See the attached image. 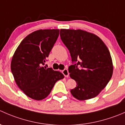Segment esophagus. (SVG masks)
Returning <instances> with one entry per match:
<instances>
[{"mask_svg":"<svg viewBox=\"0 0 125 125\" xmlns=\"http://www.w3.org/2000/svg\"><path fill=\"white\" fill-rule=\"evenodd\" d=\"M62 73L63 74V75H65L66 77H68L69 76V72H68V70H67V69H65V70H63L62 71Z\"/></svg>","mask_w":125,"mask_h":125,"instance_id":"1","label":"esophagus"}]
</instances>
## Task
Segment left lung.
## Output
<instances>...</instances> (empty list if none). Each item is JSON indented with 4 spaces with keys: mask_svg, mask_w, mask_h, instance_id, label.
<instances>
[{
    "mask_svg": "<svg viewBox=\"0 0 125 125\" xmlns=\"http://www.w3.org/2000/svg\"><path fill=\"white\" fill-rule=\"evenodd\" d=\"M60 36L74 64L69 66L68 71L77 85L71 93L79 100L95 97L105 88L113 75L109 50L98 36L81 30L61 29Z\"/></svg>",
    "mask_w": 125,
    "mask_h": 125,
    "instance_id": "obj_1",
    "label": "left lung"
}]
</instances>
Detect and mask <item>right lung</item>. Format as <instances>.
I'll use <instances>...</instances> for the list:
<instances>
[{
	"instance_id": "right-lung-1",
	"label": "right lung",
	"mask_w": 125,
	"mask_h": 125,
	"mask_svg": "<svg viewBox=\"0 0 125 125\" xmlns=\"http://www.w3.org/2000/svg\"><path fill=\"white\" fill-rule=\"evenodd\" d=\"M59 35V30H39L28 35L15 51L11 70L19 88L29 97L41 100L50 94L62 73L42 66Z\"/></svg>"
}]
</instances>
